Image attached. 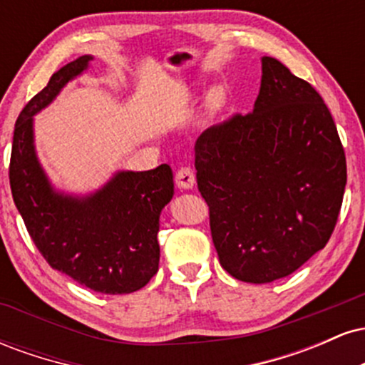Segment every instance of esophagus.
<instances>
[{
    "instance_id": "esophagus-1",
    "label": "esophagus",
    "mask_w": 365,
    "mask_h": 365,
    "mask_svg": "<svg viewBox=\"0 0 365 365\" xmlns=\"http://www.w3.org/2000/svg\"><path fill=\"white\" fill-rule=\"evenodd\" d=\"M175 182L178 188H192L195 185V173L190 166H182L175 175Z\"/></svg>"
}]
</instances>
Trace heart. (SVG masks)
I'll use <instances>...</instances> for the list:
<instances>
[{"mask_svg": "<svg viewBox=\"0 0 365 365\" xmlns=\"http://www.w3.org/2000/svg\"><path fill=\"white\" fill-rule=\"evenodd\" d=\"M221 101H223V92H221L220 89L212 91L211 98H209V103H211V106H217Z\"/></svg>", "mask_w": 365, "mask_h": 365, "instance_id": "heart-1", "label": "heart"}]
</instances>
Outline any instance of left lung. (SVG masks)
<instances>
[{
	"instance_id": "1",
	"label": "left lung",
	"mask_w": 365,
	"mask_h": 365,
	"mask_svg": "<svg viewBox=\"0 0 365 365\" xmlns=\"http://www.w3.org/2000/svg\"><path fill=\"white\" fill-rule=\"evenodd\" d=\"M195 170L220 264L240 282L292 274L336 226L346 185L336 125L319 92L274 58H262L254 111L200 133Z\"/></svg>"
}]
</instances>
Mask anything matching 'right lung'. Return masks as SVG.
Listing matches in <instances>:
<instances>
[{
	"instance_id": "right-lung-1",
	"label": "right lung",
	"mask_w": 365,
	"mask_h": 365,
	"mask_svg": "<svg viewBox=\"0 0 365 365\" xmlns=\"http://www.w3.org/2000/svg\"><path fill=\"white\" fill-rule=\"evenodd\" d=\"M81 56L53 73L15 123L10 187L29 235L46 262L94 292L123 295L140 290L159 267V215L173 197L168 165L120 171L86 199L56 194L36 158L32 116L66 82L87 68Z\"/></svg>"
}]
</instances>
